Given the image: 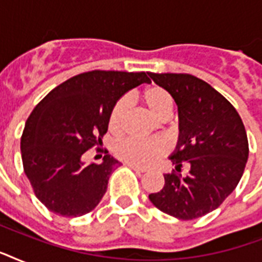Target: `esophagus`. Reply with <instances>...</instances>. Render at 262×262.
<instances>
[{
    "label": "esophagus",
    "mask_w": 262,
    "mask_h": 262,
    "mask_svg": "<svg viewBox=\"0 0 262 262\" xmlns=\"http://www.w3.org/2000/svg\"><path fill=\"white\" fill-rule=\"evenodd\" d=\"M127 167H130L133 168L135 171H139V172H145L147 171V168H144V167H140V166H135V164H130V163H126Z\"/></svg>",
    "instance_id": "obj_1"
}]
</instances>
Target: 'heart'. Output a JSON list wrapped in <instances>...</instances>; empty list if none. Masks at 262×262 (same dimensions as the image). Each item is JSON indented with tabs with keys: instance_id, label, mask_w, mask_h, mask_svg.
I'll list each match as a JSON object with an SVG mask.
<instances>
[{
	"instance_id": "1",
	"label": "heart",
	"mask_w": 262,
	"mask_h": 262,
	"mask_svg": "<svg viewBox=\"0 0 262 262\" xmlns=\"http://www.w3.org/2000/svg\"><path fill=\"white\" fill-rule=\"evenodd\" d=\"M141 98L148 111L152 115H155L156 118L166 119L171 114L172 106H174L172 96L164 88L159 85H149L143 91ZM127 111H129V100L126 98L119 99L113 106L110 117H108V126L111 132L119 133L122 130ZM167 149V143L160 139H127L121 141L115 147V155L126 163L144 167V166L154 163L160 156H163Z\"/></svg>"
}]
</instances>
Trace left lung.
<instances>
[{"instance_id":"obj_1","label":"left lung","mask_w":262,"mask_h":262,"mask_svg":"<svg viewBox=\"0 0 262 262\" xmlns=\"http://www.w3.org/2000/svg\"><path fill=\"white\" fill-rule=\"evenodd\" d=\"M178 107L179 136L170 160L185 177L164 174V186L151 193L158 209L181 220L215 211L239 183L248 162L244 122L231 103L203 80L185 73H148Z\"/></svg>"}]
</instances>
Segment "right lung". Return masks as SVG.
I'll list each match as a JSON object with an SVG mask.
<instances>
[{"mask_svg": "<svg viewBox=\"0 0 262 262\" xmlns=\"http://www.w3.org/2000/svg\"><path fill=\"white\" fill-rule=\"evenodd\" d=\"M143 83H151L145 72H87L59 84L36 104L20 148L27 178L49 211L77 217L100 203L121 163L107 154L100 164H85L84 152L102 143L115 103Z\"/></svg>", "mask_w": 262, "mask_h": 262, "instance_id": "obj_1", "label": "right lung"}]
</instances>
